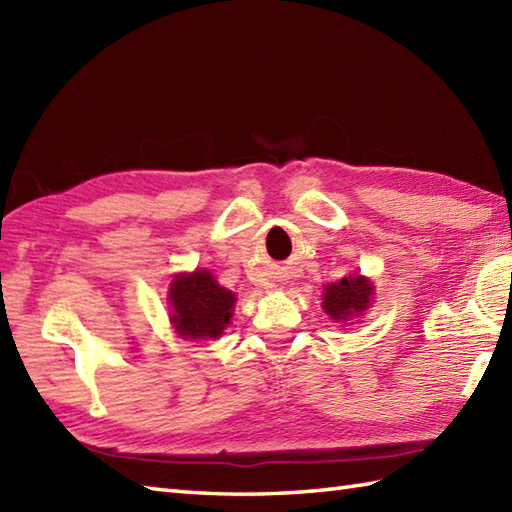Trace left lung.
<instances>
[{
    "label": "left lung",
    "mask_w": 512,
    "mask_h": 512,
    "mask_svg": "<svg viewBox=\"0 0 512 512\" xmlns=\"http://www.w3.org/2000/svg\"><path fill=\"white\" fill-rule=\"evenodd\" d=\"M374 299L372 281L363 275L343 277L336 284H328L323 290V310L336 323L358 319Z\"/></svg>",
    "instance_id": "1"
}]
</instances>
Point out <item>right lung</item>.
Segmentation results:
<instances>
[{"instance_id":"1","label":"right lung","mask_w":512,"mask_h":512,"mask_svg":"<svg viewBox=\"0 0 512 512\" xmlns=\"http://www.w3.org/2000/svg\"><path fill=\"white\" fill-rule=\"evenodd\" d=\"M235 301V292L217 284L209 270L180 273L169 288L171 325L182 339H217L231 323Z\"/></svg>"}]
</instances>
